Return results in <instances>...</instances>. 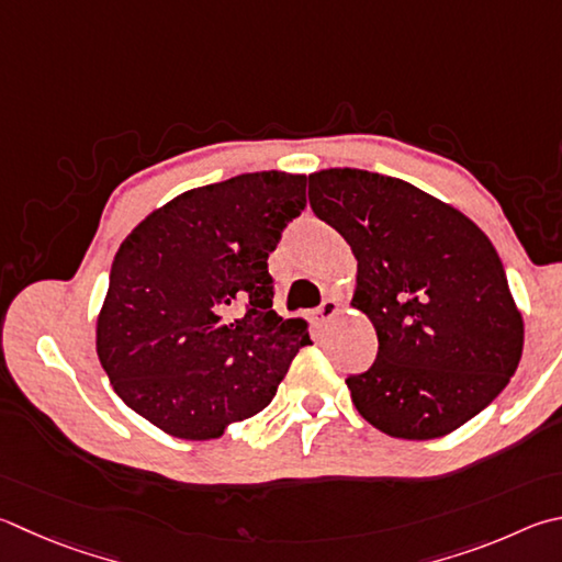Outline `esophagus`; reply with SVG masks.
I'll return each mask as SVG.
<instances>
[{"instance_id": "34e87169", "label": "esophagus", "mask_w": 562, "mask_h": 562, "mask_svg": "<svg viewBox=\"0 0 562 562\" xmlns=\"http://www.w3.org/2000/svg\"><path fill=\"white\" fill-rule=\"evenodd\" d=\"M336 314H339V302H336L334 297H326L319 304V310H316V316H319V319H331V316H336Z\"/></svg>"}]
</instances>
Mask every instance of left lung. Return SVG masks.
<instances>
[{"label":"left lung","mask_w":562,"mask_h":562,"mask_svg":"<svg viewBox=\"0 0 562 562\" xmlns=\"http://www.w3.org/2000/svg\"><path fill=\"white\" fill-rule=\"evenodd\" d=\"M310 203L351 246V307L379 334L371 369L346 379L363 420L397 440H435L482 413L524 351L486 233L413 183L363 169L314 171Z\"/></svg>","instance_id":"obj_1"}]
</instances>
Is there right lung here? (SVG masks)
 <instances>
[{
	"mask_svg": "<svg viewBox=\"0 0 562 562\" xmlns=\"http://www.w3.org/2000/svg\"><path fill=\"white\" fill-rule=\"evenodd\" d=\"M307 177L255 171L179 193L122 240L95 349L115 393L179 440H213L272 401L307 322L272 310L270 252Z\"/></svg>",
	"mask_w": 562,
	"mask_h": 562,
	"instance_id": "add662e5",
	"label": "right lung"
}]
</instances>
